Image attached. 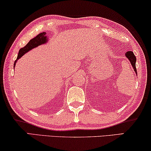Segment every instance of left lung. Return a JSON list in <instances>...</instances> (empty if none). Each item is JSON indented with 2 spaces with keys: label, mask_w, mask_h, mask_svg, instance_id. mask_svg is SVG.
<instances>
[{
  "label": "left lung",
  "mask_w": 151,
  "mask_h": 151,
  "mask_svg": "<svg viewBox=\"0 0 151 151\" xmlns=\"http://www.w3.org/2000/svg\"><path fill=\"white\" fill-rule=\"evenodd\" d=\"M125 57H127V59H129V61H130L131 63V65H132L133 70H134L135 73H136L137 75V70L136 67H135V63H136V57H135V55L133 54L132 51H127L126 53H125Z\"/></svg>",
  "instance_id": "1"
}]
</instances>
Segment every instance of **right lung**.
<instances>
[{"instance_id": "right-lung-1", "label": "right lung", "mask_w": 151, "mask_h": 151, "mask_svg": "<svg viewBox=\"0 0 151 151\" xmlns=\"http://www.w3.org/2000/svg\"><path fill=\"white\" fill-rule=\"evenodd\" d=\"M46 32H43V33L38 34L36 37L33 38L32 40H31L30 41L28 42V44L24 46V47L20 48V50H19L16 60L14 62V68H15V66H16V63L17 62V61H18L20 57H22L25 53H27V52L30 51L31 50L33 49V48L37 47V46L42 45V44H46V42H47L49 38H48V36H46Z\"/></svg>"}]
</instances>
